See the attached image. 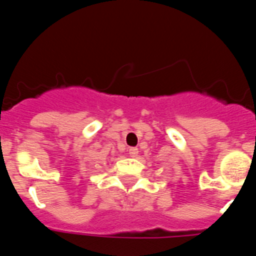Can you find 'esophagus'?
Segmentation results:
<instances>
[{
	"instance_id": "esophagus-1",
	"label": "esophagus",
	"mask_w": 256,
	"mask_h": 256,
	"mask_svg": "<svg viewBox=\"0 0 256 256\" xmlns=\"http://www.w3.org/2000/svg\"><path fill=\"white\" fill-rule=\"evenodd\" d=\"M130 155L132 158H136V156L138 155V148H130Z\"/></svg>"
}]
</instances>
